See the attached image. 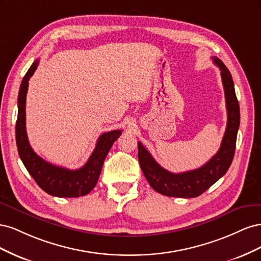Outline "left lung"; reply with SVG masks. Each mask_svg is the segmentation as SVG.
<instances>
[{
  "mask_svg": "<svg viewBox=\"0 0 261 261\" xmlns=\"http://www.w3.org/2000/svg\"><path fill=\"white\" fill-rule=\"evenodd\" d=\"M212 59L221 70L227 110L226 129L219 151L199 169L172 173L163 169L141 143H138V160L141 171L150 186L164 196L179 198H194L199 196L222 177L232 163L240 127V105L230 70L218 58Z\"/></svg>",
  "mask_w": 261,
  "mask_h": 261,
  "instance_id": "obj_1",
  "label": "left lung"
}]
</instances>
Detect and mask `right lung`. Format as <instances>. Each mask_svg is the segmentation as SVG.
Wrapping results in <instances>:
<instances>
[{
	"label": "right lung",
	"mask_w": 261,
	"mask_h": 261,
	"mask_svg": "<svg viewBox=\"0 0 261 261\" xmlns=\"http://www.w3.org/2000/svg\"><path fill=\"white\" fill-rule=\"evenodd\" d=\"M39 64L36 60L22 78L18 92V114L16 121V144L20 159L42 191L55 197L74 198L89 194L96 186L106 156L122 130H111L102 134L96 148L87 163L77 170L57 167L44 161L30 147L26 133V96L28 82Z\"/></svg>",
	"instance_id": "right-lung-1"
}]
</instances>
